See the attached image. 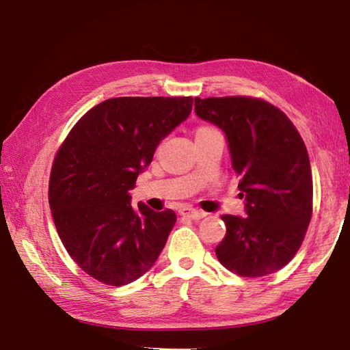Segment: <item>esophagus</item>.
Listing matches in <instances>:
<instances>
[{"label":"esophagus","mask_w":350,"mask_h":350,"mask_svg":"<svg viewBox=\"0 0 350 350\" xmlns=\"http://www.w3.org/2000/svg\"><path fill=\"white\" fill-rule=\"evenodd\" d=\"M180 215L184 217H190L191 220H201L206 216V213L204 211H199V210H193V208H189V206H184V208L180 210Z\"/></svg>","instance_id":"obj_1"}]
</instances>
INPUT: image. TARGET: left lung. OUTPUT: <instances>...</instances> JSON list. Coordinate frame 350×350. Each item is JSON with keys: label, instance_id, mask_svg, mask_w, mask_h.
I'll list each match as a JSON object with an SVG mask.
<instances>
[{"label": "left lung", "instance_id": "8db88e82", "mask_svg": "<svg viewBox=\"0 0 350 350\" xmlns=\"http://www.w3.org/2000/svg\"><path fill=\"white\" fill-rule=\"evenodd\" d=\"M196 115L224 131L246 216L225 215L217 260L241 276L282 269L301 247L312 213L308 152L291 120L246 96L195 98Z\"/></svg>", "mask_w": 350, "mask_h": 350}]
</instances>
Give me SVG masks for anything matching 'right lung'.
Segmentation results:
<instances>
[{
  "label": "right lung",
  "mask_w": 350,
  "mask_h": 350,
  "mask_svg": "<svg viewBox=\"0 0 350 350\" xmlns=\"http://www.w3.org/2000/svg\"><path fill=\"white\" fill-rule=\"evenodd\" d=\"M193 98H111L78 120L55 155L49 206L62 243L99 282L126 285L159 258L172 210L131 205L130 190L160 142L191 113Z\"/></svg>",
  "instance_id": "1"
}]
</instances>
